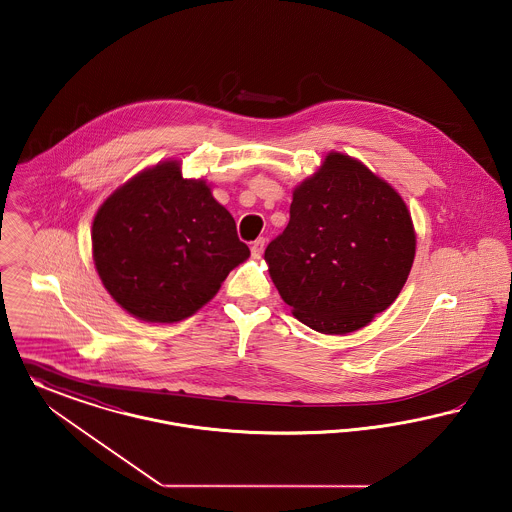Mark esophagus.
I'll return each instance as SVG.
<instances>
[{
	"label": "esophagus",
	"instance_id": "34e87169",
	"mask_svg": "<svg viewBox=\"0 0 512 512\" xmlns=\"http://www.w3.org/2000/svg\"><path fill=\"white\" fill-rule=\"evenodd\" d=\"M264 248H266V239L264 237H260V239H256L252 246H250V250H252V256L254 258H260L262 254H264Z\"/></svg>",
	"mask_w": 512,
	"mask_h": 512
}]
</instances>
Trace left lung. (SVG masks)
I'll list each match as a JSON object with an SVG mask.
<instances>
[{
	"mask_svg": "<svg viewBox=\"0 0 512 512\" xmlns=\"http://www.w3.org/2000/svg\"><path fill=\"white\" fill-rule=\"evenodd\" d=\"M414 254L416 233L401 194L364 163L329 152L293 190L289 225L264 258L298 322L345 335L395 302Z\"/></svg>",
	"mask_w": 512,
	"mask_h": 512,
	"instance_id": "left-lung-1",
	"label": "left lung"
}]
</instances>
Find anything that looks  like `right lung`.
I'll return each mask as SVG.
<instances>
[{
    "label": "right lung",
    "mask_w": 512,
    "mask_h": 512,
    "mask_svg": "<svg viewBox=\"0 0 512 512\" xmlns=\"http://www.w3.org/2000/svg\"><path fill=\"white\" fill-rule=\"evenodd\" d=\"M92 256L123 310L142 322L173 323L208 304L250 250L206 181L183 179L181 163L167 160L100 206Z\"/></svg>",
    "instance_id": "obj_1"
}]
</instances>
